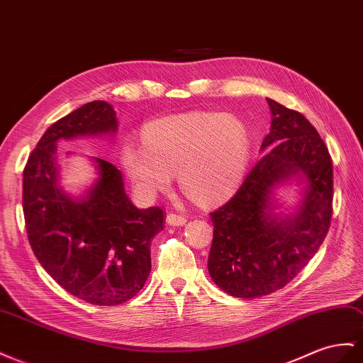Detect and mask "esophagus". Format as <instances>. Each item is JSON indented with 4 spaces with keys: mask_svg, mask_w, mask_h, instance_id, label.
<instances>
[{
    "mask_svg": "<svg viewBox=\"0 0 363 363\" xmlns=\"http://www.w3.org/2000/svg\"><path fill=\"white\" fill-rule=\"evenodd\" d=\"M186 217L184 215H180V213H174V212H169L168 215H166V223L171 224V226H183V224H186Z\"/></svg>",
    "mask_w": 363,
    "mask_h": 363,
    "instance_id": "34e87169",
    "label": "esophagus"
}]
</instances>
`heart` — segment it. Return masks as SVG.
Returning a JSON list of instances; mask_svg holds the SVG:
<instances>
[{"label":"heart","instance_id":"heart-1","mask_svg":"<svg viewBox=\"0 0 363 363\" xmlns=\"http://www.w3.org/2000/svg\"><path fill=\"white\" fill-rule=\"evenodd\" d=\"M121 160L137 192L152 195L174 172L184 194L211 203L229 194L249 163V139L237 117L186 113L146 126L143 145L125 142Z\"/></svg>","mask_w":363,"mask_h":363}]
</instances>
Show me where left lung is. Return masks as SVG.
Instances as JSON below:
<instances>
[{
    "mask_svg": "<svg viewBox=\"0 0 363 363\" xmlns=\"http://www.w3.org/2000/svg\"><path fill=\"white\" fill-rule=\"evenodd\" d=\"M270 133L237 194L211 212L212 281L235 298H259L282 289L307 266L325 240L333 213V163L316 128L301 113L267 99ZM296 177L306 183L295 214L281 218L271 195Z\"/></svg>",
    "mask_w": 363,
    "mask_h": 363,
    "instance_id": "left-lung-1",
    "label": "left lung"
}]
</instances>
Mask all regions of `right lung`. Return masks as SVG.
Masks as SVG:
<instances>
[{"label":"right lung","mask_w":363,"mask_h":363,"mask_svg":"<svg viewBox=\"0 0 363 363\" xmlns=\"http://www.w3.org/2000/svg\"><path fill=\"white\" fill-rule=\"evenodd\" d=\"M116 130L108 102L82 105L44 133L23 177V211L35 257L62 289L94 306H119L142 290L151 272V241L163 230V211L137 209L122 172L110 162L94 157L99 177L81 199L60 186L56 143Z\"/></svg>","instance_id":"obj_1"}]
</instances>
